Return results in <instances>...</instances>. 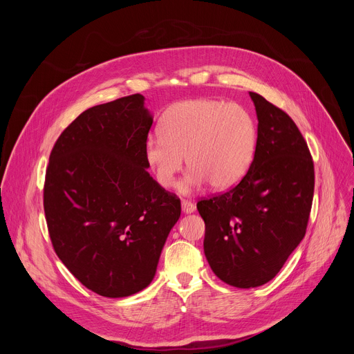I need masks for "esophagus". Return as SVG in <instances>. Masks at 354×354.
I'll use <instances>...</instances> for the list:
<instances>
[{"label":"esophagus","mask_w":354,"mask_h":354,"mask_svg":"<svg viewBox=\"0 0 354 354\" xmlns=\"http://www.w3.org/2000/svg\"><path fill=\"white\" fill-rule=\"evenodd\" d=\"M196 210V206L192 203V201L189 200H182V212L189 214V213H193Z\"/></svg>","instance_id":"obj_1"}]
</instances>
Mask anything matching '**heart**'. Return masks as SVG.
<instances>
[{
    "label": "heart",
    "mask_w": 354,
    "mask_h": 354,
    "mask_svg": "<svg viewBox=\"0 0 354 354\" xmlns=\"http://www.w3.org/2000/svg\"><path fill=\"white\" fill-rule=\"evenodd\" d=\"M257 147V123L246 108L217 99H189L174 105L162 119L161 136H149L144 157L162 187H172L190 167L179 190L192 193L206 182L227 189L248 171Z\"/></svg>",
    "instance_id": "heart-1"
}]
</instances>
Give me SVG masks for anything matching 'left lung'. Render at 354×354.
Wrapping results in <instances>:
<instances>
[{"instance_id":"8db88e82","label":"left lung","mask_w":354,"mask_h":354,"mask_svg":"<svg viewBox=\"0 0 354 354\" xmlns=\"http://www.w3.org/2000/svg\"><path fill=\"white\" fill-rule=\"evenodd\" d=\"M255 156L241 182L197 201L205 255L224 283L250 288L270 281L304 238L314 197V161L292 119L255 92Z\"/></svg>"}]
</instances>
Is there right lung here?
I'll return each instance as SVG.
<instances>
[{
	"label": "right lung",
	"instance_id": "add662e5",
	"mask_svg": "<svg viewBox=\"0 0 354 354\" xmlns=\"http://www.w3.org/2000/svg\"><path fill=\"white\" fill-rule=\"evenodd\" d=\"M153 118L140 93L82 112L57 138L43 187L47 230L60 261L111 298L153 281L180 217V200L147 172Z\"/></svg>",
	"mask_w": 354,
	"mask_h": 354
}]
</instances>
